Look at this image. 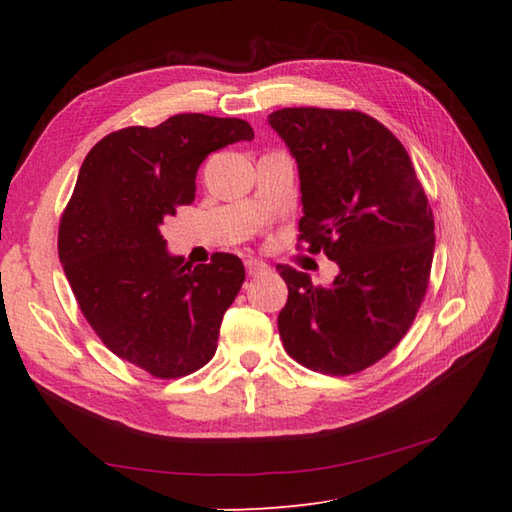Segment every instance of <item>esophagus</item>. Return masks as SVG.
Segmentation results:
<instances>
[{
	"label": "esophagus",
	"instance_id": "esophagus-1",
	"mask_svg": "<svg viewBox=\"0 0 512 512\" xmlns=\"http://www.w3.org/2000/svg\"><path fill=\"white\" fill-rule=\"evenodd\" d=\"M268 270V264H264L262 259H246V273L250 277H257V275H264Z\"/></svg>",
	"mask_w": 512,
	"mask_h": 512
}]
</instances>
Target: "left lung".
I'll list each match as a JSON object with an SVG mask.
<instances>
[{"label":"left lung","instance_id":"1","mask_svg":"<svg viewBox=\"0 0 512 512\" xmlns=\"http://www.w3.org/2000/svg\"><path fill=\"white\" fill-rule=\"evenodd\" d=\"M268 123L299 165L297 248L341 270L325 288L277 266L288 286L281 343L314 372L358 374L394 350L427 295L436 248L427 193L400 140L363 112L284 107Z\"/></svg>","mask_w":512,"mask_h":512}]
</instances>
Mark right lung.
<instances>
[{"label":"right lung","mask_w":512,"mask_h":512,"mask_svg":"<svg viewBox=\"0 0 512 512\" xmlns=\"http://www.w3.org/2000/svg\"><path fill=\"white\" fill-rule=\"evenodd\" d=\"M253 136L242 118L206 114L118 129L85 156L61 213L59 259L83 317L107 350L154 378L189 376L211 361L246 279L231 253L195 268L171 257L160 224L193 202L211 151Z\"/></svg>","instance_id":"add662e5"}]
</instances>
